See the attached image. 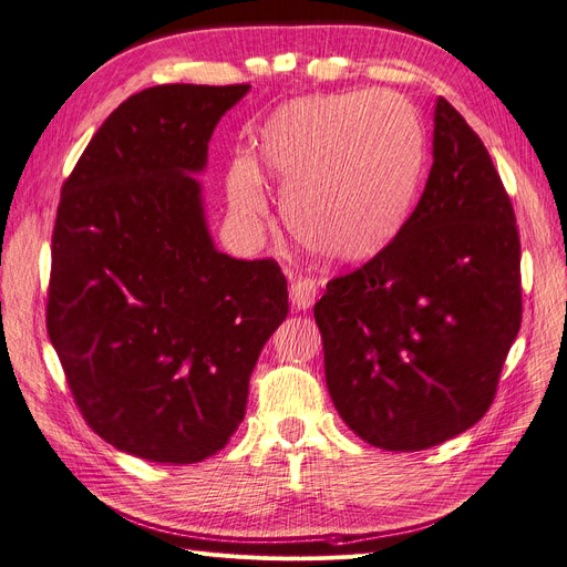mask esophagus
Returning <instances> with one entry per match:
<instances>
[{
    "mask_svg": "<svg viewBox=\"0 0 567 567\" xmlns=\"http://www.w3.org/2000/svg\"><path fill=\"white\" fill-rule=\"evenodd\" d=\"M317 293H319V284L315 279L298 277L290 281V305H293L296 310H310Z\"/></svg>",
    "mask_w": 567,
    "mask_h": 567,
    "instance_id": "1",
    "label": "esophagus"
}]
</instances>
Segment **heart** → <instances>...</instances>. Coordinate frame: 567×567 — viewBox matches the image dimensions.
Listing matches in <instances>:
<instances>
[{
    "instance_id": "heart-1",
    "label": "heart",
    "mask_w": 567,
    "mask_h": 567,
    "mask_svg": "<svg viewBox=\"0 0 567 567\" xmlns=\"http://www.w3.org/2000/svg\"><path fill=\"white\" fill-rule=\"evenodd\" d=\"M425 140L414 106L390 90L300 96L257 130L250 161L227 173L234 217L267 219L262 182L281 188L288 231L323 262L350 267L383 252L419 194Z\"/></svg>"
}]
</instances>
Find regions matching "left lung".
<instances>
[{
	"mask_svg": "<svg viewBox=\"0 0 567 567\" xmlns=\"http://www.w3.org/2000/svg\"><path fill=\"white\" fill-rule=\"evenodd\" d=\"M433 123V167L404 229L315 305L338 414L388 452L435 447L483 419L523 317L502 177L447 99Z\"/></svg>",
	"mask_w": 567,
	"mask_h": 567,
	"instance_id": "obj_1",
	"label": "left lung"
}]
</instances>
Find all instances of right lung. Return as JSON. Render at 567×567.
Instances as JSON below:
<instances>
[{"label":"right lung","mask_w":567,"mask_h":567,"mask_svg":"<svg viewBox=\"0 0 567 567\" xmlns=\"http://www.w3.org/2000/svg\"><path fill=\"white\" fill-rule=\"evenodd\" d=\"M250 84H158L123 101L61 188L47 331L92 431L156 463L219 452L288 315L274 260H234L196 175Z\"/></svg>","instance_id":"obj_1"}]
</instances>
